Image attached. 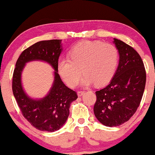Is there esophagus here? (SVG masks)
<instances>
[{
  "instance_id": "obj_1",
  "label": "esophagus",
  "mask_w": 155,
  "mask_h": 155,
  "mask_svg": "<svg viewBox=\"0 0 155 155\" xmlns=\"http://www.w3.org/2000/svg\"><path fill=\"white\" fill-rule=\"evenodd\" d=\"M84 94V91H78L77 92V95L79 97H81V96H82Z\"/></svg>"
}]
</instances>
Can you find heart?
<instances>
[{
    "label": "heart",
    "mask_w": 155,
    "mask_h": 155,
    "mask_svg": "<svg viewBox=\"0 0 155 155\" xmlns=\"http://www.w3.org/2000/svg\"><path fill=\"white\" fill-rule=\"evenodd\" d=\"M119 60V51L114 44L83 41L72 48L70 58H60L58 71L63 81L71 87L76 86L82 72L85 74L81 80L82 86L88 87L93 83L103 86L114 76Z\"/></svg>",
    "instance_id": "obj_1"
}]
</instances>
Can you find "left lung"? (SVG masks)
<instances>
[{
	"label": "left lung",
	"instance_id": "obj_1",
	"mask_svg": "<svg viewBox=\"0 0 155 155\" xmlns=\"http://www.w3.org/2000/svg\"><path fill=\"white\" fill-rule=\"evenodd\" d=\"M120 61L109 84L96 91L94 114L107 127H117L128 121L139 106L146 85L144 65L138 53L119 39L114 38Z\"/></svg>",
	"mask_w": 155,
	"mask_h": 155
}]
</instances>
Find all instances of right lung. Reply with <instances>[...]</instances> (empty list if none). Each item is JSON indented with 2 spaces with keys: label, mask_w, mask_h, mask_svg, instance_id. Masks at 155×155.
I'll return each mask as SVG.
<instances>
[{
  "label": "right lung",
  "mask_w": 155,
  "mask_h": 155,
  "mask_svg": "<svg viewBox=\"0 0 155 155\" xmlns=\"http://www.w3.org/2000/svg\"><path fill=\"white\" fill-rule=\"evenodd\" d=\"M62 40L41 41L25 49L19 57L14 71L12 90L22 115L33 127L41 131L58 130L66 122L71 104L76 100L77 94L63 82L58 74V63L61 53ZM47 61L55 69L54 82L49 93L41 99L30 98L24 92L21 76L28 61Z\"/></svg>",
  "instance_id": "add662e5"
}]
</instances>
